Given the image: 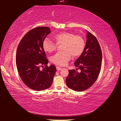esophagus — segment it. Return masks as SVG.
Wrapping results in <instances>:
<instances>
[{
    "label": "esophagus",
    "instance_id": "obj_1",
    "mask_svg": "<svg viewBox=\"0 0 121 121\" xmlns=\"http://www.w3.org/2000/svg\"><path fill=\"white\" fill-rule=\"evenodd\" d=\"M62 68H61V67H58V66H56V69H57V70H60Z\"/></svg>",
    "mask_w": 121,
    "mask_h": 121
}]
</instances>
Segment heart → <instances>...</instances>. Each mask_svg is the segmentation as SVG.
Here are the masks:
<instances>
[{"mask_svg": "<svg viewBox=\"0 0 121 121\" xmlns=\"http://www.w3.org/2000/svg\"><path fill=\"white\" fill-rule=\"evenodd\" d=\"M57 44H62V52H57L50 58L51 61L56 65L64 66L70 60L71 55L73 57L79 56L85 48V42L82 36L71 32L57 34L54 37ZM57 44L48 38L44 39L42 43L43 50L46 52L51 53L55 50Z\"/></svg>", "mask_w": 121, "mask_h": 121, "instance_id": "b5f03b06", "label": "heart"}]
</instances>
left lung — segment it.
I'll return each instance as SVG.
<instances>
[{
    "mask_svg": "<svg viewBox=\"0 0 121 121\" xmlns=\"http://www.w3.org/2000/svg\"><path fill=\"white\" fill-rule=\"evenodd\" d=\"M84 50L75 61L76 70H69L66 78L67 87L76 91H83L90 88L97 79L102 64V51L97 38L89 32H87ZM79 69L81 71H77Z\"/></svg>",
    "mask_w": 121,
    "mask_h": 121,
    "instance_id": "obj_1",
    "label": "left lung"
}]
</instances>
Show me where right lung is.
Returning a JSON list of instances; mask_svg holds the SVG:
<instances>
[{
	"instance_id": "obj_1",
	"label": "right lung",
	"mask_w": 121,
	"mask_h": 121,
	"mask_svg": "<svg viewBox=\"0 0 121 121\" xmlns=\"http://www.w3.org/2000/svg\"><path fill=\"white\" fill-rule=\"evenodd\" d=\"M51 32L46 26H39L26 33L18 45L16 53V65L22 80L26 86L36 91L48 88L52 84L55 75V66L48 67V61L42 43ZM41 65L46 67L42 70Z\"/></svg>"
}]
</instances>
